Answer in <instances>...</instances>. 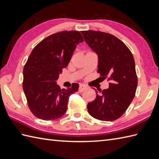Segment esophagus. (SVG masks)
<instances>
[{
  "mask_svg": "<svg viewBox=\"0 0 159 159\" xmlns=\"http://www.w3.org/2000/svg\"><path fill=\"white\" fill-rule=\"evenodd\" d=\"M87 88V87L85 85H84V84H80V86H79V92H83L84 90H85Z\"/></svg>",
  "mask_w": 159,
  "mask_h": 159,
  "instance_id": "34e87169",
  "label": "esophagus"
}]
</instances>
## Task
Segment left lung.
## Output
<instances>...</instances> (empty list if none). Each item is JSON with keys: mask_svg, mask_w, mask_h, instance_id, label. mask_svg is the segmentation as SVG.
Returning <instances> with one entry per match:
<instances>
[{"mask_svg": "<svg viewBox=\"0 0 159 159\" xmlns=\"http://www.w3.org/2000/svg\"><path fill=\"white\" fill-rule=\"evenodd\" d=\"M81 33L98 56L97 72L110 83L109 89L96 93L95 100L87 104L88 113L99 120H116L126 112L135 96L138 80L133 54L110 33L91 30Z\"/></svg>", "mask_w": 159, "mask_h": 159, "instance_id": "1", "label": "left lung"}]
</instances>
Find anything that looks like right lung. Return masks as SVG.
<instances>
[{
    "instance_id": "right-lung-1",
    "label": "right lung",
    "mask_w": 159,
    "mask_h": 159,
    "mask_svg": "<svg viewBox=\"0 0 159 159\" xmlns=\"http://www.w3.org/2000/svg\"><path fill=\"white\" fill-rule=\"evenodd\" d=\"M83 41L79 31H64L47 37L32 50L24 67L22 87L29 109L39 119L55 120L66 113L69 97L79 85L61 89L56 80Z\"/></svg>"
}]
</instances>
